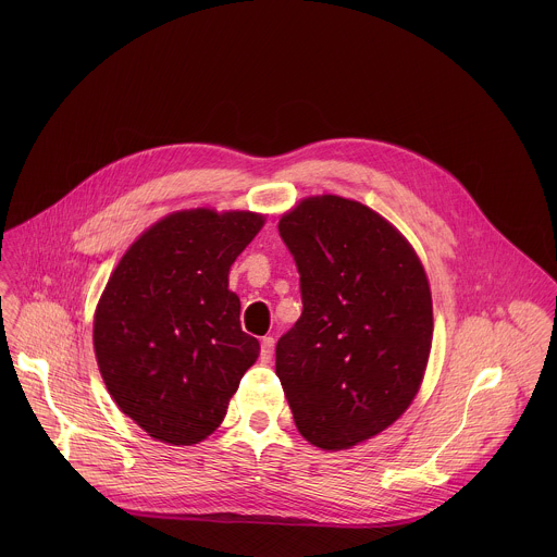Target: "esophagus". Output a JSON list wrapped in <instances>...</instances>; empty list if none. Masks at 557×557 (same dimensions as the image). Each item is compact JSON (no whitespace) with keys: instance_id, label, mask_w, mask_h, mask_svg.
<instances>
[{"instance_id":"obj_1","label":"esophagus","mask_w":557,"mask_h":557,"mask_svg":"<svg viewBox=\"0 0 557 557\" xmlns=\"http://www.w3.org/2000/svg\"><path fill=\"white\" fill-rule=\"evenodd\" d=\"M272 354H274V338H272V336H265V338L261 341V360L268 362V360L272 358Z\"/></svg>"}]
</instances>
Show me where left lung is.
Masks as SVG:
<instances>
[{"instance_id": "8db88e82", "label": "left lung", "mask_w": 557, "mask_h": 557, "mask_svg": "<svg viewBox=\"0 0 557 557\" xmlns=\"http://www.w3.org/2000/svg\"><path fill=\"white\" fill-rule=\"evenodd\" d=\"M278 234L300 274L302 315L276 343V375L302 437L347 450L388 429L422 384L429 281L411 244L351 199L307 197Z\"/></svg>"}]
</instances>
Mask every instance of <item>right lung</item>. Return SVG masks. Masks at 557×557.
Segmentation results:
<instances>
[{"mask_svg":"<svg viewBox=\"0 0 557 557\" xmlns=\"http://www.w3.org/2000/svg\"><path fill=\"white\" fill-rule=\"evenodd\" d=\"M265 216L182 210L124 252L94 315V351L117 407L150 437L193 446L227 413L259 341L239 325L230 268Z\"/></svg>","mask_w":557,"mask_h":557,"instance_id":"right-lung-1","label":"right lung"}]
</instances>
